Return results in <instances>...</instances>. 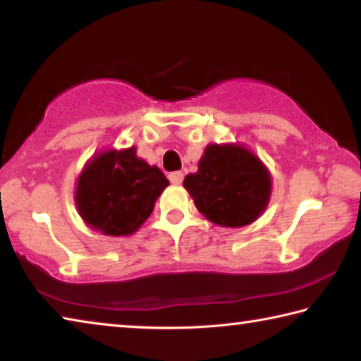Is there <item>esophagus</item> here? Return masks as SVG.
<instances>
[{
  "label": "esophagus",
  "mask_w": 361,
  "mask_h": 361,
  "mask_svg": "<svg viewBox=\"0 0 361 361\" xmlns=\"http://www.w3.org/2000/svg\"><path fill=\"white\" fill-rule=\"evenodd\" d=\"M183 178H185V175H183V172L169 173V180H170V183H173V185H181Z\"/></svg>",
  "instance_id": "1"
}]
</instances>
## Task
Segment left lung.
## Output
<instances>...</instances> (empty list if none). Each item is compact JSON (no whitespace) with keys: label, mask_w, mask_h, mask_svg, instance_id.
<instances>
[{"label":"left lung","mask_w":361,"mask_h":361,"mask_svg":"<svg viewBox=\"0 0 361 361\" xmlns=\"http://www.w3.org/2000/svg\"><path fill=\"white\" fill-rule=\"evenodd\" d=\"M197 210L212 223L240 228L253 223L269 202L271 176L248 149L210 145L199 172L183 181Z\"/></svg>","instance_id":"1"}]
</instances>
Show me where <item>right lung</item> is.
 I'll return each instance as SVG.
<instances>
[{
	"mask_svg": "<svg viewBox=\"0 0 361 361\" xmlns=\"http://www.w3.org/2000/svg\"><path fill=\"white\" fill-rule=\"evenodd\" d=\"M169 180L137 157L135 148L97 156L79 176L76 205L90 228L106 235L133 234L154 209Z\"/></svg>",
	"mask_w": 361,
	"mask_h": 361,
	"instance_id": "obj_1",
	"label": "right lung"
}]
</instances>
